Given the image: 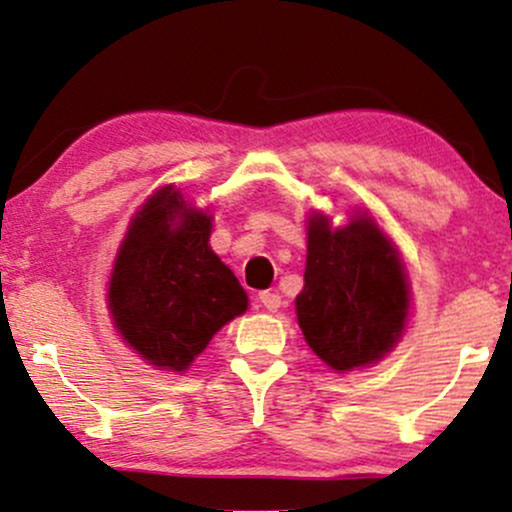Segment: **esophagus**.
I'll return each instance as SVG.
<instances>
[{"instance_id": "1", "label": "esophagus", "mask_w": 512, "mask_h": 512, "mask_svg": "<svg viewBox=\"0 0 512 512\" xmlns=\"http://www.w3.org/2000/svg\"><path fill=\"white\" fill-rule=\"evenodd\" d=\"M260 303L269 310V313H276V310L281 308V296H279V293H272V291H262L260 293Z\"/></svg>"}]
</instances>
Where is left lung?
Here are the masks:
<instances>
[{
    "label": "left lung",
    "instance_id": "1",
    "mask_svg": "<svg viewBox=\"0 0 512 512\" xmlns=\"http://www.w3.org/2000/svg\"><path fill=\"white\" fill-rule=\"evenodd\" d=\"M296 317L305 342L334 373L368 368L395 349L409 320L411 286L399 250L366 211L332 226L308 214V255Z\"/></svg>",
    "mask_w": 512,
    "mask_h": 512
}]
</instances>
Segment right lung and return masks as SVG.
<instances>
[{"label":"right lung","mask_w":512,"mask_h":512,"mask_svg":"<svg viewBox=\"0 0 512 512\" xmlns=\"http://www.w3.org/2000/svg\"><path fill=\"white\" fill-rule=\"evenodd\" d=\"M211 221L209 209L166 185L139 207L117 248L110 317L156 370L185 373L211 337L248 310V293L211 250Z\"/></svg>","instance_id":"obj_1"}]
</instances>
